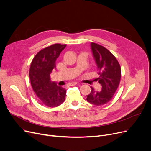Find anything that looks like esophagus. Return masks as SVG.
I'll return each mask as SVG.
<instances>
[{
    "mask_svg": "<svg viewBox=\"0 0 151 151\" xmlns=\"http://www.w3.org/2000/svg\"><path fill=\"white\" fill-rule=\"evenodd\" d=\"M77 84V83H76V82H71V83H69V86H75Z\"/></svg>",
    "mask_w": 151,
    "mask_h": 151,
    "instance_id": "esophagus-1",
    "label": "esophagus"
}]
</instances>
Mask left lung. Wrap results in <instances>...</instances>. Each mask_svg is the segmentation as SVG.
I'll return each instance as SVG.
<instances>
[{
  "instance_id": "8db88e82",
  "label": "left lung",
  "mask_w": 151,
  "mask_h": 151,
  "mask_svg": "<svg viewBox=\"0 0 151 151\" xmlns=\"http://www.w3.org/2000/svg\"><path fill=\"white\" fill-rule=\"evenodd\" d=\"M91 46L98 69L99 77L97 80L102 85V90L96 91L91 87L86 100L95 105H103L112 99L119 85L121 66L116 57L107 49L95 42H91Z\"/></svg>"
}]
</instances>
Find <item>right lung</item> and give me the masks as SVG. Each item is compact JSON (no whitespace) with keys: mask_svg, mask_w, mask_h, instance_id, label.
<instances>
[{"mask_svg":"<svg viewBox=\"0 0 151 151\" xmlns=\"http://www.w3.org/2000/svg\"><path fill=\"white\" fill-rule=\"evenodd\" d=\"M66 46V44H52L40 50L32 61L29 70L31 85L38 101L46 107H58L65 100L66 90L51 82L50 74Z\"/></svg>","mask_w":151,"mask_h":151,"instance_id":"obj_1","label":"right lung"}]
</instances>
